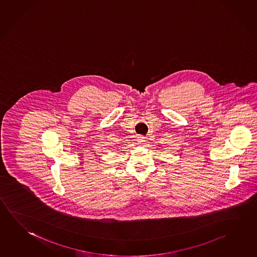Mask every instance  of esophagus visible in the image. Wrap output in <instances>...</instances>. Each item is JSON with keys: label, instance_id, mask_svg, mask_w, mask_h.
I'll use <instances>...</instances> for the list:
<instances>
[{"label": "esophagus", "instance_id": "obj_1", "mask_svg": "<svg viewBox=\"0 0 257 257\" xmlns=\"http://www.w3.org/2000/svg\"><path fill=\"white\" fill-rule=\"evenodd\" d=\"M144 142H145V137H144V136H139L138 137V143L139 144H144Z\"/></svg>", "mask_w": 257, "mask_h": 257}]
</instances>
